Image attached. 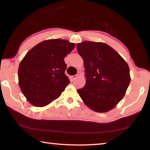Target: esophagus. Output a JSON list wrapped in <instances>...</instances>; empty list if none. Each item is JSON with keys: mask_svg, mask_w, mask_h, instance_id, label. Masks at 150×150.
Returning a JSON list of instances; mask_svg holds the SVG:
<instances>
[{"mask_svg": "<svg viewBox=\"0 0 150 150\" xmlns=\"http://www.w3.org/2000/svg\"><path fill=\"white\" fill-rule=\"evenodd\" d=\"M77 77H78V75H75L71 76V79L72 81H74L76 78H77Z\"/></svg>", "mask_w": 150, "mask_h": 150, "instance_id": "obj_1", "label": "esophagus"}]
</instances>
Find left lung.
Listing matches in <instances>:
<instances>
[{
    "label": "left lung",
    "mask_w": 150,
    "mask_h": 150,
    "mask_svg": "<svg viewBox=\"0 0 150 150\" xmlns=\"http://www.w3.org/2000/svg\"><path fill=\"white\" fill-rule=\"evenodd\" d=\"M84 62L86 84L78 89L91 110L106 112L122 99L130 83V69L118 52L103 42L84 41L77 45Z\"/></svg>",
    "instance_id": "left-lung-1"
}]
</instances>
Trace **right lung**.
I'll return each mask as SVG.
<instances>
[{
  "instance_id": "right-lung-1",
  "label": "right lung",
  "mask_w": 150,
  "mask_h": 150,
  "mask_svg": "<svg viewBox=\"0 0 150 150\" xmlns=\"http://www.w3.org/2000/svg\"><path fill=\"white\" fill-rule=\"evenodd\" d=\"M75 47L67 40H47L26 54L18 76L22 93L31 105L42 107L59 97L70 83L64 58Z\"/></svg>"
}]
</instances>
